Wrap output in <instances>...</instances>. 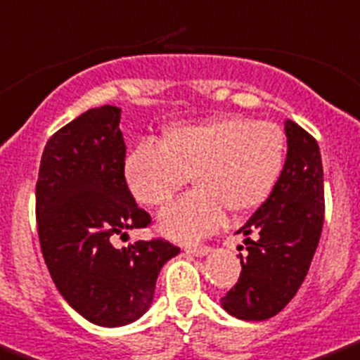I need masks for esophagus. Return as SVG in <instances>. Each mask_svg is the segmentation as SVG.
<instances>
[{
    "instance_id": "obj_1",
    "label": "esophagus",
    "mask_w": 360,
    "mask_h": 360,
    "mask_svg": "<svg viewBox=\"0 0 360 360\" xmlns=\"http://www.w3.org/2000/svg\"><path fill=\"white\" fill-rule=\"evenodd\" d=\"M186 252H190V255H194V256H205L210 252V247L208 245H190V247H186Z\"/></svg>"
}]
</instances>
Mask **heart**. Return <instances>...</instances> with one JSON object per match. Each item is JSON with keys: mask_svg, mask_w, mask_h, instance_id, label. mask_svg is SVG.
<instances>
[{"mask_svg": "<svg viewBox=\"0 0 360 360\" xmlns=\"http://www.w3.org/2000/svg\"><path fill=\"white\" fill-rule=\"evenodd\" d=\"M285 135L267 120L229 115L168 129L162 143L144 139L124 161L129 192L144 207H165L188 183L192 190L159 216L161 232L195 241L231 214H249L273 194L285 165Z\"/></svg>", "mask_w": 360, "mask_h": 360, "instance_id": "heart-1", "label": "heart"}]
</instances>
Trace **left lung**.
I'll return each instance as SVG.
<instances>
[{
    "label": "left lung",
    "mask_w": 360,
    "mask_h": 360,
    "mask_svg": "<svg viewBox=\"0 0 360 360\" xmlns=\"http://www.w3.org/2000/svg\"><path fill=\"white\" fill-rule=\"evenodd\" d=\"M288 159L262 207L241 226L238 283L221 298L231 315L267 320L288 306L306 280L324 225V170L315 137L285 120ZM243 249V247H241Z\"/></svg>",
    "instance_id": "left-lung-1"
}]
</instances>
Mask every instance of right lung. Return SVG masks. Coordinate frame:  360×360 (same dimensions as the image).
Listing matches in <instances>:
<instances>
[{"instance_id": "right-lung-1", "label": "right lung", "mask_w": 360, "mask_h": 360, "mask_svg": "<svg viewBox=\"0 0 360 360\" xmlns=\"http://www.w3.org/2000/svg\"><path fill=\"white\" fill-rule=\"evenodd\" d=\"M120 110L86 111L47 141L36 181L41 255L69 306L96 326L129 324L150 307L162 265L179 247L162 238L117 249L111 238L152 223L124 177Z\"/></svg>"}]
</instances>
